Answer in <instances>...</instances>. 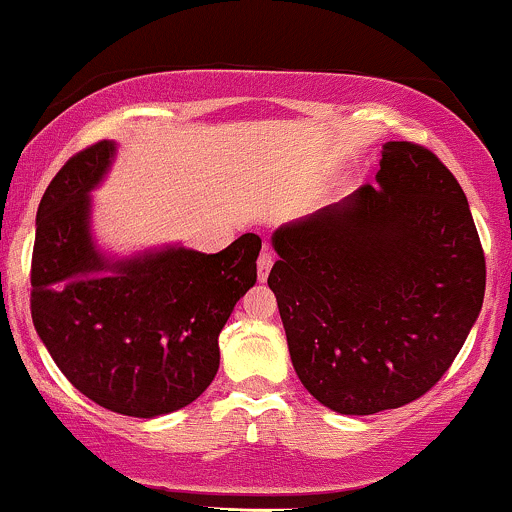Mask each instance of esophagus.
<instances>
[{"mask_svg": "<svg viewBox=\"0 0 512 512\" xmlns=\"http://www.w3.org/2000/svg\"><path fill=\"white\" fill-rule=\"evenodd\" d=\"M272 264H274V255H272V250H269L267 245H264V248H262V255H260V260H257V276H260V281L267 279V274H269V269H272Z\"/></svg>", "mask_w": 512, "mask_h": 512, "instance_id": "obj_1", "label": "esophagus"}]
</instances>
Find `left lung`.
Wrapping results in <instances>:
<instances>
[{
	"label": "left lung",
	"mask_w": 512,
	"mask_h": 512,
	"mask_svg": "<svg viewBox=\"0 0 512 512\" xmlns=\"http://www.w3.org/2000/svg\"><path fill=\"white\" fill-rule=\"evenodd\" d=\"M375 180L274 231L267 279L305 390L354 416L426 395L486 289L467 197L433 151L387 142Z\"/></svg>",
	"instance_id": "1"
}]
</instances>
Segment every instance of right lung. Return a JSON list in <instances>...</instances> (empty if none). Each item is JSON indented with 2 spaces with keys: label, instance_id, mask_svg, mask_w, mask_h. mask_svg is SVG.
<instances>
[{
  "label": "right lung",
  "instance_id": "add662e5",
  "mask_svg": "<svg viewBox=\"0 0 512 512\" xmlns=\"http://www.w3.org/2000/svg\"><path fill=\"white\" fill-rule=\"evenodd\" d=\"M115 142L69 158L40 199L31 315L52 361L81 395L137 419L187 407L219 370V334L257 281L262 240L245 233L216 255L163 248L108 260L93 245L91 190Z\"/></svg>",
  "mask_w": 512,
  "mask_h": 512
}]
</instances>
